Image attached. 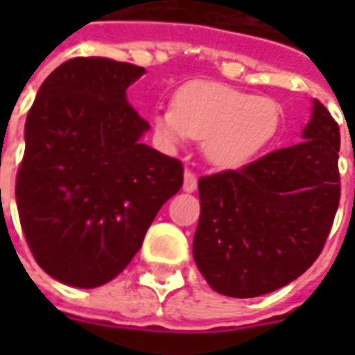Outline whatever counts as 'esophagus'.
Returning <instances> with one entry per match:
<instances>
[{
	"label": "esophagus",
	"mask_w": 355,
	"mask_h": 355,
	"mask_svg": "<svg viewBox=\"0 0 355 355\" xmlns=\"http://www.w3.org/2000/svg\"><path fill=\"white\" fill-rule=\"evenodd\" d=\"M198 189V178H196V173L189 170H185L184 173V191L187 193H193Z\"/></svg>",
	"instance_id": "34e87169"
}]
</instances>
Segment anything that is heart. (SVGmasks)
<instances>
[{"instance_id": "1", "label": "heart", "mask_w": 355, "mask_h": 355, "mask_svg": "<svg viewBox=\"0 0 355 355\" xmlns=\"http://www.w3.org/2000/svg\"><path fill=\"white\" fill-rule=\"evenodd\" d=\"M152 124L171 150L193 138L205 142L211 164L233 168L249 162L275 138L280 106L272 98L219 83H191L175 94L173 104L157 106Z\"/></svg>"}]
</instances>
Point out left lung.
Masks as SVG:
<instances>
[{
	"label": "left lung",
	"mask_w": 355,
	"mask_h": 355,
	"mask_svg": "<svg viewBox=\"0 0 355 355\" xmlns=\"http://www.w3.org/2000/svg\"><path fill=\"white\" fill-rule=\"evenodd\" d=\"M302 138L199 180L193 259L215 293L268 294L318 259L340 203V128L318 101Z\"/></svg>",
	"instance_id": "1"
}]
</instances>
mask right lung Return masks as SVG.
Segmentation results:
<instances>
[{
	"instance_id": "add662e5",
	"label": "right lung",
	"mask_w": 355,
	"mask_h": 355,
	"mask_svg": "<svg viewBox=\"0 0 355 355\" xmlns=\"http://www.w3.org/2000/svg\"><path fill=\"white\" fill-rule=\"evenodd\" d=\"M144 67L76 57L45 78L25 122L15 199L37 265L76 288L118 277L140 251L184 168L142 142L126 90Z\"/></svg>"
}]
</instances>
